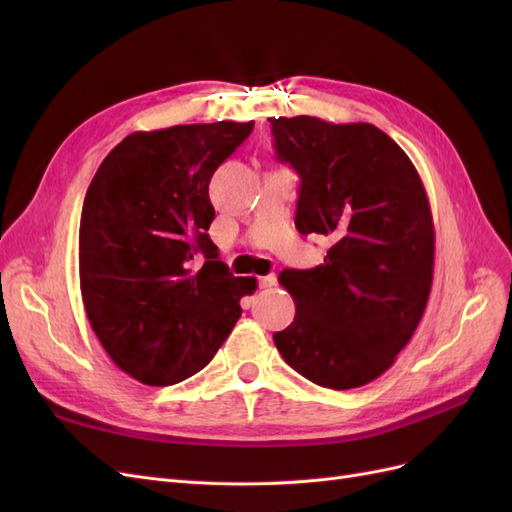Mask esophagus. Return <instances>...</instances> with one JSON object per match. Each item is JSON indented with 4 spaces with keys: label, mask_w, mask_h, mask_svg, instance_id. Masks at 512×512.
Here are the masks:
<instances>
[{
    "label": "esophagus",
    "mask_w": 512,
    "mask_h": 512,
    "mask_svg": "<svg viewBox=\"0 0 512 512\" xmlns=\"http://www.w3.org/2000/svg\"><path fill=\"white\" fill-rule=\"evenodd\" d=\"M258 284H260V288H273L277 284V277L275 275H265V277H260Z\"/></svg>",
    "instance_id": "34e87169"
}]
</instances>
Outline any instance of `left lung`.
Instances as JSON below:
<instances>
[{
  "label": "left lung",
  "mask_w": 512,
  "mask_h": 512,
  "mask_svg": "<svg viewBox=\"0 0 512 512\" xmlns=\"http://www.w3.org/2000/svg\"><path fill=\"white\" fill-rule=\"evenodd\" d=\"M269 121L277 160L301 177L294 226L333 243L316 269L280 273L297 314L273 342L314 384L356 389L395 363L427 307L436 232L425 185L371 123Z\"/></svg>",
  "instance_id": "left-lung-1"
}]
</instances>
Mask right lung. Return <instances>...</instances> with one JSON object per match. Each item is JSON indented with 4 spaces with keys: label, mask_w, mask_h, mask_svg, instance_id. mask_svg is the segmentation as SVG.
<instances>
[{
    "label": "right lung",
    "mask_w": 512,
    "mask_h": 512,
    "mask_svg": "<svg viewBox=\"0 0 512 512\" xmlns=\"http://www.w3.org/2000/svg\"><path fill=\"white\" fill-rule=\"evenodd\" d=\"M254 121L134 132L108 153L85 194L79 275L91 329L113 363L149 386L203 369L241 316L256 277H235L207 230L209 181ZM200 251L206 265L194 272Z\"/></svg>",
    "instance_id": "add662e5"
}]
</instances>
